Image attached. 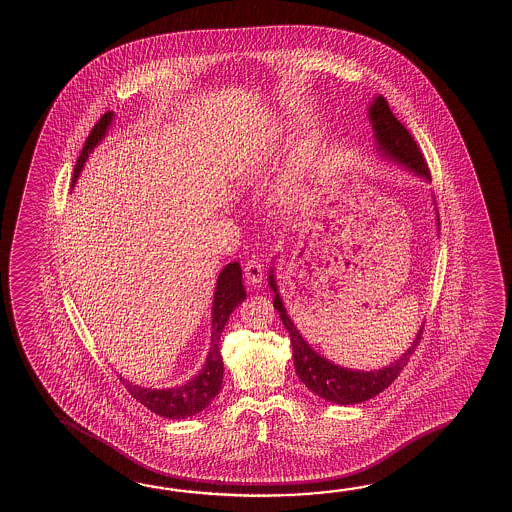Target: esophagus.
<instances>
[{"label":"esophagus","instance_id":"esophagus-1","mask_svg":"<svg viewBox=\"0 0 512 512\" xmlns=\"http://www.w3.org/2000/svg\"><path fill=\"white\" fill-rule=\"evenodd\" d=\"M245 278L252 287H260L263 280V265L260 260H249L245 263Z\"/></svg>","mask_w":512,"mask_h":512}]
</instances>
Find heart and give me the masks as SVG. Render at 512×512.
Wrapping results in <instances>:
<instances>
[{"label": "heart", "mask_w": 512, "mask_h": 512, "mask_svg": "<svg viewBox=\"0 0 512 512\" xmlns=\"http://www.w3.org/2000/svg\"><path fill=\"white\" fill-rule=\"evenodd\" d=\"M320 155V144L315 137H304L294 144L293 152L283 175L282 199L285 203H293L300 196L307 175L315 168Z\"/></svg>", "instance_id": "b5f03b06"}]
</instances>
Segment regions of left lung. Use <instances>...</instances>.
Segmentation results:
<instances>
[{"mask_svg":"<svg viewBox=\"0 0 512 512\" xmlns=\"http://www.w3.org/2000/svg\"><path fill=\"white\" fill-rule=\"evenodd\" d=\"M368 119L371 122L375 144H377V155L388 163L403 166L404 170H408L417 177H421L423 181L430 183L432 179H430L428 166L423 159V153L419 152L410 131L395 119L386 98L381 95L373 97L368 106ZM432 199H434L435 223H437L435 227L439 229V214L435 208V197ZM272 263H276V261L272 260ZM269 285L274 293L272 304L278 309L283 326L289 331V337H291L294 368H296L298 379L304 382L311 392L326 399L329 403L340 404V406L364 403L371 397H375L377 393H381L382 390H386L397 379L399 371L403 370L404 364L414 353L415 346L419 344L421 335H423V327H419L410 348L406 349L399 359L393 360L392 364L382 366L381 370L364 371L344 368L311 348V344L302 337L298 327L294 326V322L283 304L282 294L278 291L274 267L269 269Z\"/></svg>","mask_w":512,"mask_h":512,"instance_id":"left-lung-1","label":"left lung"}]
</instances>
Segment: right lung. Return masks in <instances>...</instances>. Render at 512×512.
Here are the masks:
<instances>
[{
  "mask_svg": "<svg viewBox=\"0 0 512 512\" xmlns=\"http://www.w3.org/2000/svg\"><path fill=\"white\" fill-rule=\"evenodd\" d=\"M113 119H115L113 111L104 113L102 119L98 120L95 128L89 133L86 144L78 157L77 166H75L73 186L80 177V172L84 168L89 153L93 152L98 144L106 139ZM241 280H243V276H241V267L238 261H230L219 272L214 300H212L210 349H208L207 360H205L201 371L190 381L174 386V388H144V386L131 384L124 377H120V381L126 384L133 399L144 404L148 410H152L153 414L161 415L166 419L192 417V415L203 412L208 404L212 403V399L221 390V382H223V357L219 353L221 333L227 326L232 311L247 298Z\"/></svg>",
  "mask_w": 512,
  "mask_h": 512,
  "instance_id": "add662e5",
  "label": "right lung"
}]
</instances>
